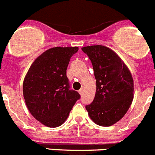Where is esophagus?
Masks as SVG:
<instances>
[{
    "label": "esophagus",
    "instance_id": "34e87169",
    "mask_svg": "<svg viewBox=\"0 0 155 155\" xmlns=\"http://www.w3.org/2000/svg\"><path fill=\"white\" fill-rule=\"evenodd\" d=\"M83 91H84V90H83V88H81V89L79 90L78 92H79V94H83Z\"/></svg>",
    "mask_w": 155,
    "mask_h": 155
}]
</instances>
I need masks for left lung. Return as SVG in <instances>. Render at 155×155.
I'll list each match as a JSON object with an SVG mask.
<instances>
[{
	"instance_id": "1",
	"label": "left lung",
	"mask_w": 155,
	"mask_h": 155,
	"mask_svg": "<svg viewBox=\"0 0 155 155\" xmlns=\"http://www.w3.org/2000/svg\"><path fill=\"white\" fill-rule=\"evenodd\" d=\"M92 64L96 92L91 104L86 105L94 124L109 127L120 121L134 99L132 74L116 52L101 45L82 47Z\"/></svg>"
}]
</instances>
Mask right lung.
<instances>
[{
  "label": "right lung",
  "instance_id": "right-lung-1",
  "mask_svg": "<svg viewBox=\"0 0 155 155\" xmlns=\"http://www.w3.org/2000/svg\"><path fill=\"white\" fill-rule=\"evenodd\" d=\"M78 47L50 48L30 66L23 81V96L28 111L36 120L48 127H57L67 120L80 98L69 89L67 68Z\"/></svg>",
  "mask_w": 155,
  "mask_h": 155
}]
</instances>
